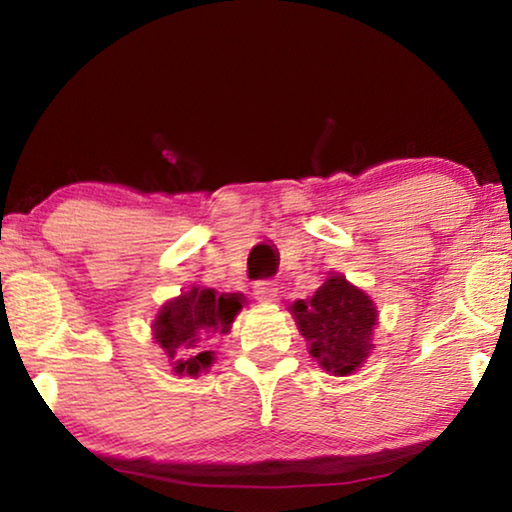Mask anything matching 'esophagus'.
<instances>
[{
    "mask_svg": "<svg viewBox=\"0 0 512 512\" xmlns=\"http://www.w3.org/2000/svg\"><path fill=\"white\" fill-rule=\"evenodd\" d=\"M275 294H278V287L273 285V282L264 280V282H257L253 296L259 300V303H273Z\"/></svg>",
    "mask_w": 512,
    "mask_h": 512,
    "instance_id": "obj_1",
    "label": "esophagus"
}]
</instances>
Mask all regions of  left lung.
<instances>
[{
	"instance_id": "8db88e82",
	"label": "left lung",
	"mask_w": 512,
	"mask_h": 512,
	"mask_svg": "<svg viewBox=\"0 0 512 512\" xmlns=\"http://www.w3.org/2000/svg\"><path fill=\"white\" fill-rule=\"evenodd\" d=\"M307 351L330 376H351L373 353L378 307L373 298L330 271L310 298L289 305Z\"/></svg>"
}]
</instances>
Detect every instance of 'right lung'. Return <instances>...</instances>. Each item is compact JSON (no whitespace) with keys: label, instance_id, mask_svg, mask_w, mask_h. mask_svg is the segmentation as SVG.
Instances as JSON below:
<instances>
[{"label":"right lung","instance_id":"1","mask_svg":"<svg viewBox=\"0 0 512 512\" xmlns=\"http://www.w3.org/2000/svg\"><path fill=\"white\" fill-rule=\"evenodd\" d=\"M243 303V294H218L202 285L166 300L152 321V339L164 348L173 373L198 378L209 371L216 360L209 346L230 332Z\"/></svg>","mask_w":512,"mask_h":512}]
</instances>
